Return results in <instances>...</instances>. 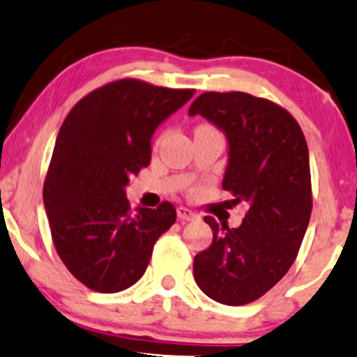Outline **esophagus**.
Listing matches in <instances>:
<instances>
[{
	"label": "esophagus",
	"instance_id": "1",
	"mask_svg": "<svg viewBox=\"0 0 357 357\" xmlns=\"http://www.w3.org/2000/svg\"><path fill=\"white\" fill-rule=\"evenodd\" d=\"M178 218L181 221H192L198 218V215H196L195 211H191L190 208H184V206H179L178 208Z\"/></svg>",
	"mask_w": 357,
	"mask_h": 357
}]
</instances>
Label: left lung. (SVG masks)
Listing matches in <instances>:
<instances>
[{
	"instance_id": "8db88e82",
	"label": "left lung",
	"mask_w": 357,
	"mask_h": 357,
	"mask_svg": "<svg viewBox=\"0 0 357 357\" xmlns=\"http://www.w3.org/2000/svg\"><path fill=\"white\" fill-rule=\"evenodd\" d=\"M225 130L230 161L223 190L245 202L238 228L216 223L210 248L195 257L192 275L213 301L245 305L268 292L296 261L312 213L309 149L289 110L245 92H204L190 116Z\"/></svg>"
}]
</instances>
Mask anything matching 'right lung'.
Returning <instances> with one entry per match:
<instances>
[{
	"mask_svg": "<svg viewBox=\"0 0 357 357\" xmlns=\"http://www.w3.org/2000/svg\"><path fill=\"white\" fill-rule=\"evenodd\" d=\"M192 93L114 80L82 97L60 127L43 184L45 210L60 260L93 292L136 284L154 243L174 225L169 202L134 213L124 188L149 166L155 127Z\"/></svg>",
	"mask_w": 357,
	"mask_h": 357,
	"instance_id": "right-lung-1",
	"label": "right lung"
}]
</instances>
